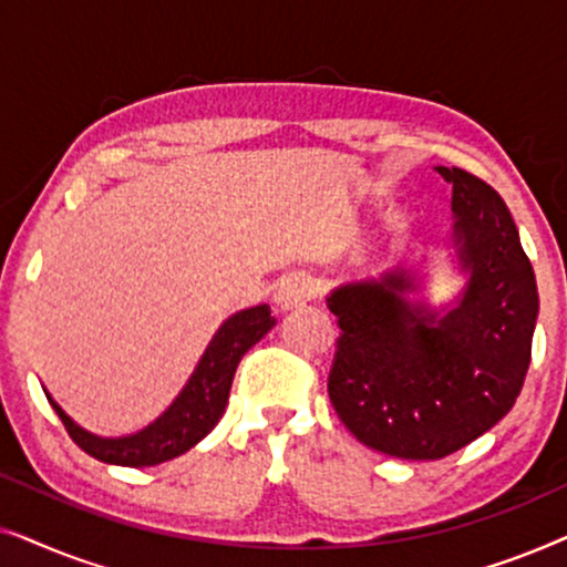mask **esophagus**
<instances>
[{"label":"esophagus","mask_w":567,"mask_h":567,"mask_svg":"<svg viewBox=\"0 0 567 567\" xmlns=\"http://www.w3.org/2000/svg\"><path fill=\"white\" fill-rule=\"evenodd\" d=\"M309 299H312V284H309V278L301 274L284 276L274 293L276 307L281 309V312H291V309L305 307Z\"/></svg>","instance_id":"obj_1"}]
</instances>
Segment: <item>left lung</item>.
<instances>
[{"label":"left lung","instance_id":"1","mask_svg":"<svg viewBox=\"0 0 567 567\" xmlns=\"http://www.w3.org/2000/svg\"><path fill=\"white\" fill-rule=\"evenodd\" d=\"M444 245L462 289L444 305L425 291V258L328 293L340 338L330 402L361 444L398 460H441L508 415L532 361L539 293L503 198L460 167Z\"/></svg>","mask_w":567,"mask_h":567}]
</instances>
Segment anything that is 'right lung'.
<instances>
[{"label": "right lung", "mask_w": 567, "mask_h": 567, "mask_svg": "<svg viewBox=\"0 0 567 567\" xmlns=\"http://www.w3.org/2000/svg\"><path fill=\"white\" fill-rule=\"evenodd\" d=\"M274 324L276 317H270L268 305L243 309V312L227 317L214 332V338L208 340L188 382L169 402L165 413H159L142 431L126 433V436H97V433L82 429L64 413V408L51 398L45 386L43 392L61 423L66 425L69 436L90 456L105 464H118V467H154V464L185 454L214 431V425L227 410L231 379H235L239 361L260 338L268 336Z\"/></svg>", "instance_id": "add662e5"}]
</instances>
